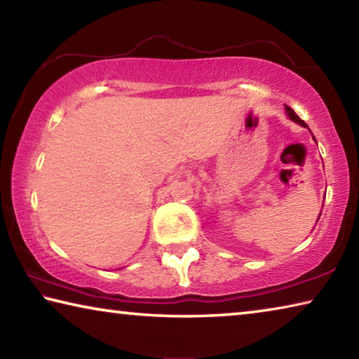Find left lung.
<instances>
[{
  "label": "left lung",
  "mask_w": 359,
  "mask_h": 359,
  "mask_svg": "<svg viewBox=\"0 0 359 359\" xmlns=\"http://www.w3.org/2000/svg\"><path fill=\"white\" fill-rule=\"evenodd\" d=\"M285 111H287V115H288V117L291 118V120H293V121H296V123L297 125H301V126H306V128H307V125H306V121H304V120H301L299 117H297V115H296V112L293 111V109H291L290 106H285ZM320 218V217H318Z\"/></svg>",
  "instance_id": "1"
}]
</instances>
